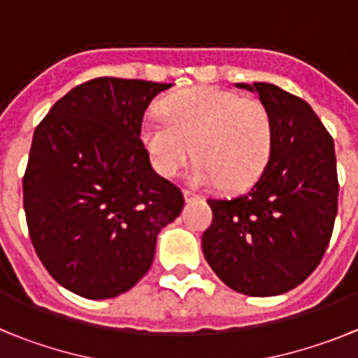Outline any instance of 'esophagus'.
Masks as SVG:
<instances>
[{
  "label": "esophagus",
  "mask_w": 358,
  "mask_h": 358,
  "mask_svg": "<svg viewBox=\"0 0 358 358\" xmlns=\"http://www.w3.org/2000/svg\"><path fill=\"white\" fill-rule=\"evenodd\" d=\"M185 199H186V202H195L201 199V195L194 194V192H189V189H185Z\"/></svg>",
  "instance_id": "1"
}]
</instances>
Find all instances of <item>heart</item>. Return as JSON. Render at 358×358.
Returning <instances> with one entry per match:
<instances>
[{
	"mask_svg": "<svg viewBox=\"0 0 358 358\" xmlns=\"http://www.w3.org/2000/svg\"><path fill=\"white\" fill-rule=\"evenodd\" d=\"M161 116L141 125V143L159 176L176 177L197 157L189 181L240 189L255 182L267 166L274 143L273 118L256 98L235 91L194 87L166 96Z\"/></svg>",
	"mask_w": 358,
	"mask_h": 358,
	"instance_id": "obj_1",
	"label": "heart"
}]
</instances>
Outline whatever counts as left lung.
<instances>
[{
    "mask_svg": "<svg viewBox=\"0 0 358 358\" xmlns=\"http://www.w3.org/2000/svg\"><path fill=\"white\" fill-rule=\"evenodd\" d=\"M267 106L274 143L258 181L233 199H210L204 258L245 296L289 292L321 264L339 206L334 138L314 109L274 84H238Z\"/></svg>",
    "mask_w": 358,
    "mask_h": 358,
    "instance_id": "1",
    "label": "left lung"
}]
</instances>
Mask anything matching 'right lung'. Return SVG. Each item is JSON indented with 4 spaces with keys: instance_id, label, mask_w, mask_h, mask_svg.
<instances>
[{
    "instance_id": "1",
    "label": "right lung",
    "mask_w": 358,
    "mask_h": 358,
    "mask_svg": "<svg viewBox=\"0 0 358 358\" xmlns=\"http://www.w3.org/2000/svg\"><path fill=\"white\" fill-rule=\"evenodd\" d=\"M172 84L100 77L73 87L37 125L23 176L28 233L64 289L87 299L127 292L150 268L182 192L141 143L152 98Z\"/></svg>"
}]
</instances>
